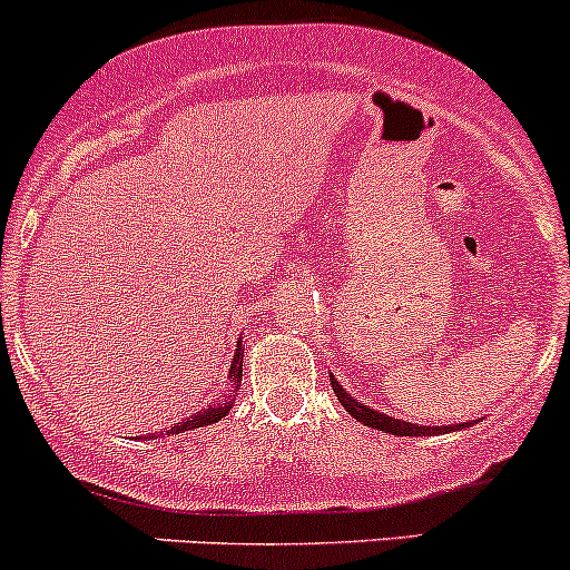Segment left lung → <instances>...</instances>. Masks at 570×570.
<instances>
[{
  "mask_svg": "<svg viewBox=\"0 0 570 570\" xmlns=\"http://www.w3.org/2000/svg\"><path fill=\"white\" fill-rule=\"evenodd\" d=\"M331 387H334L338 404L347 409L350 414L357 420V423L368 425V428H376V431H385V433H393V436H431V433H450V431H463V428H469L471 423L465 425H450V428H433V425H417V423H406V420H395V417H387V414L376 412V409L371 406H363L361 401H355L353 395L344 393V387L338 385V382L331 376Z\"/></svg>",
  "mask_w": 570,
  "mask_h": 570,
  "instance_id": "left-lung-1",
  "label": "left lung"
}]
</instances>
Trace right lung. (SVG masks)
I'll use <instances>...</instances> for the list:
<instances>
[{
  "label": "right lung",
  "instance_id": "obj_1",
  "mask_svg": "<svg viewBox=\"0 0 570 570\" xmlns=\"http://www.w3.org/2000/svg\"><path fill=\"white\" fill-rule=\"evenodd\" d=\"M239 344V342H236ZM242 357H245V350H242V344L239 347H236V353H234V357H232V371H228V376H232V382H234V387L228 390L226 395H223L220 401H217V404H213L209 409H204V412H199V414H190V417H185L183 423H177L175 428H171V436H175V433H185V431H194V428H204V425H213V423H217V420L220 417H226L228 414V409L234 406V401H236V390H239V382H242ZM158 436H164V431L158 433ZM150 439H156V433H153Z\"/></svg>",
  "mask_w": 570,
  "mask_h": 570
}]
</instances>
